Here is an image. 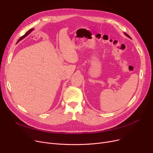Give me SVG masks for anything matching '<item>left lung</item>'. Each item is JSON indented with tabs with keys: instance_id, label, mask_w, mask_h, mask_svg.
<instances>
[{
	"instance_id": "1",
	"label": "left lung",
	"mask_w": 153,
	"mask_h": 153,
	"mask_svg": "<svg viewBox=\"0 0 153 153\" xmlns=\"http://www.w3.org/2000/svg\"><path fill=\"white\" fill-rule=\"evenodd\" d=\"M125 35H126V36H128V37H130V36H129V35H128V34H127V33H125Z\"/></svg>"
}]
</instances>
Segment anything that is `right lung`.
Listing matches in <instances>:
<instances>
[{
	"mask_svg": "<svg viewBox=\"0 0 153 153\" xmlns=\"http://www.w3.org/2000/svg\"><path fill=\"white\" fill-rule=\"evenodd\" d=\"M33 30V28H31V29H30V30H28V31L27 32V33H25V35H24L23 36H22V37H21V38H20L19 39V41H18V42H19L20 41V40H21L22 39H23V38L24 37H25V36H27V35H28V33H30V32H31V31L32 30Z\"/></svg>",
	"mask_w": 153,
	"mask_h": 153,
	"instance_id": "add662e5",
	"label": "right lung"
}]
</instances>
